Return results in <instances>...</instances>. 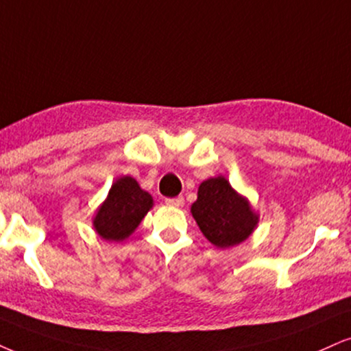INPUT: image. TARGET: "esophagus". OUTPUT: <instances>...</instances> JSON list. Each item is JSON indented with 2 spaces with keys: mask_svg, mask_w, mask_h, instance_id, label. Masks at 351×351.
<instances>
[{
  "mask_svg": "<svg viewBox=\"0 0 351 351\" xmlns=\"http://www.w3.org/2000/svg\"><path fill=\"white\" fill-rule=\"evenodd\" d=\"M184 197H176V198H166V205L167 206H174V208H180L184 206Z\"/></svg>",
  "mask_w": 351,
  "mask_h": 351,
  "instance_id": "1",
  "label": "esophagus"
}]
</instances>
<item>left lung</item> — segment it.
Masks as SVG:
<instances>
[{
    "mask_svg": "<svg viewBox=\"0 0 351 351\" xmlns=\"http://www.w3.org/2000/svg\"><path fill=\"white\" fill-rule=\"evenodd\" d=\"M190 213L203 236L218 249L239 245L258 224V213L249 198L232 189L224 176L203 180Z\"/></svg>",
    "mask_w": 351,
    "mask_h": 351,
    "instance_id": "left-lung-1",
    "label": "left lung"
}]
</instances>
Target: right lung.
I'll list each match as a JSON object with an SVG mask.
<instances>
[{
	"mask_svg": "<svg viewBox=\"0 0 351 351\" xmlns=\"http://www.w3.org/2000/svg\"><path fill=\"white\" fill-rule=\"evenodd\" d=\"M153 205V197L140 187L136 179L130 176L119 177L96 210L93 218L94 231L107 242H122L136 231Z\"/></svg>",
	"mask_w": 351,
	"mask_h": 351,
	"instance_id": "right-lung-1",
	"label": "right lung"
}]
</instances>
